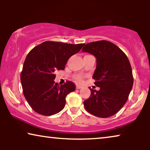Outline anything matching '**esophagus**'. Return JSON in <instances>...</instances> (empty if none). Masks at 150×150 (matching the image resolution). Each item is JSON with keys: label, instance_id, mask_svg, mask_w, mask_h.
<instances>
[{"label": "esophagus", "instance_id": "1", "mask_svg": "<svg viewBox=\"0 0 150 150\" xmlns=\"http://www.w3.org/2000/svg\"><path fill=\"white\" fill-rule=\"evenodd\" d=\"M81 88H83V87H82V86H81V85H76V89H81Z\"/></svg>", "mask_w": 150, "mask_h": 150}]
</instances>
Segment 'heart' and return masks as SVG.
<instances>
[{"instance_id":"b5f03b06","label":"heart","mask_w":150,"mask_h":150,"mask_svg":"<svg viewBox=\"0 0 150 150\" xmlns=\"http://www.w3.org/2000/svg\"><path fill=\"white\" fill-rule=\"evenodd\" d=\"M75 79H76V81L78 83H83V76H80V75L76 76L75 77Z\"/></svg>"}]
</instances>
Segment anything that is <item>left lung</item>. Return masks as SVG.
Masks as SVG:
<instances>
[{"instance_id":"obj_1","label":"left lung","mask_w":150,"mask_h":150,"mask_svg":"<svg viewBox=\"0 0 150 150\" xmlns=\"http://www.w3.org/2000/svg\"><path fill=\"white\" fill-rule=\"evenodd\" d=\"M82 52L96 58L93 79L100 87L99 91L89 87L91 96L84 101L86 110L102 118L114 115L124 106L132 88V71L128 57L116 45L106 40L89 43Z\"/></svg>"}]
</instances>
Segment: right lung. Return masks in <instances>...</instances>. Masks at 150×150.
I'll list each match as a JSON object with an SVG mask.
<instances>
[{"instance_id": "add662e5", "label": "right lung", "mask_w": 150, "mask_h": 150, "mask_svg": "<svg viewBox=\"0 0 150 150\" xmlns=\"http://www.w3.org/2000/svg\"><path fill=\"white\" fill-rule=\"evenodd\" d=\"M84 44H70L45 42L30 51L24 61L20 75L26 101L38 113L50 116L65 107V98L74 91L71 81L59 86L55 83L57 70H63L68 59L79 52Z\"/></svg>"}]
</instances>
